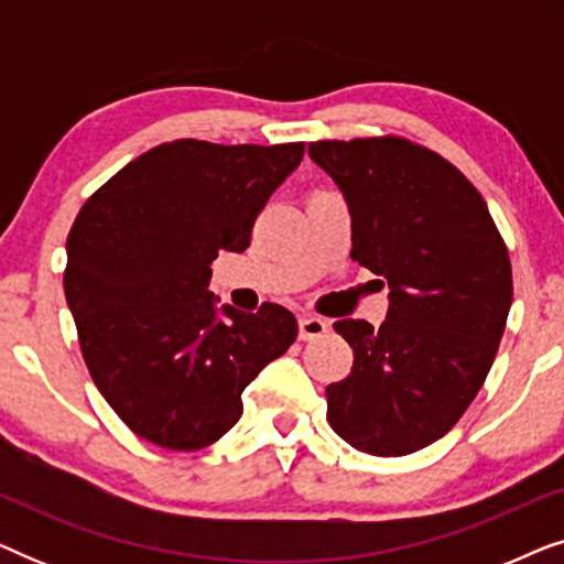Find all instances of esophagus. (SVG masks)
Listing matches in <instances>:
<instances>
[{
  "label": "esophagus",
  "mask_w": 564,
  "mask_h": 564,
  "mask_svg": "<svg viewBox=\"0 0 564 564\" xmlns=\"http://www.w3.org/2000/svg\"><path fill=\"white\" fill-rule=\"evenodd\" d=\"M297 330L303 341H313V338H321L328 330V323L323 318H315V315H300Z\"/></svg>",
  "instance_id": "obj_1"
}]
</instances>
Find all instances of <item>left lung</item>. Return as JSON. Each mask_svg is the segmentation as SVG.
I'll list each match as a JSON object with an SVG mask.
<instances>
[{
    "label": "left lung",
    "mask_w": 564,
    "mask_h": 564,
    "mask_svg": "<svg viewBox=\"0 0 564 564\" xmlns=\"http://www.w3.org/2000/svg\"><path fill=\"white\" fill-rule=\"evenodd\" d=\"M351 210V259L388 280V321H336L351 372L326 419L354 449L403 457L442 438L480 392L513 300L488 205L442 153L403 135L313 141Z\"/></svg>",
    "instance_id": "8db88e82"
}]
</instances>
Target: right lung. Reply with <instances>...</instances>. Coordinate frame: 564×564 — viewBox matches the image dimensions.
<instances>
[{
    "mask_svg": "<svg viewBox=\"0 0 564 564\" xmlns=\"http://www.w3.org/2000/svg\"><path fill=\"white\" fill-rule=\"evenodd\" d=\"M305 143L153 145L82 205L66 238L64 292L82 357L118 419L145 442L197 452L241 419V395L297 336L288 307L226 305L210 261L246 251L267 199Z\"/></svg>",
    "mask_w": 564,
    "mask_h": 564,
    "instance_id": "1",
    "label": "right lung"
}]
</instances>
